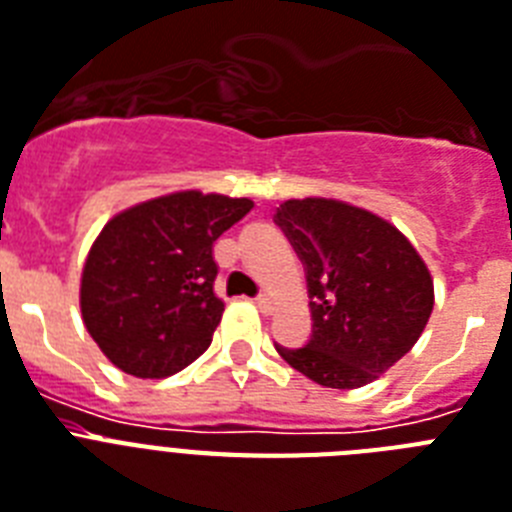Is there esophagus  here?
<instances>
[{
    "label": "esophagus",
    "mask_w": 512,
    "mask_h": 512,
    "mask_svg": "<svg viewBox=\"0 0 512 512\" xmlns=\"http://www.w3.org/2000/svg\"><path fill=\"white\" fill-rule=\"evenodd\" d=\"M255 305L260 307V313H273V299L268 297V294H260V297H255Z\"/></svg>",
    "instance_id": "obj_1"
}]
</instances>
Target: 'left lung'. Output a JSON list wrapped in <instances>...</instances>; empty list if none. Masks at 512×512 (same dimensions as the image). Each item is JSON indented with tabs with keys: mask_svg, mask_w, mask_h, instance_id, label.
Instances as JSON below:
<instances>
[{
	"mask_svg": "<svg viewBox=\"0 0 512 512\" xmlns=\"http://www.w3.org/2000/svg\"><path fill=\"white\" fill-rule=\"evenodd\" d=\"M305 265L313 336L281 347L294 371L328 389L376 381L413 350L434 310V281L389 223L339 199H286L273 215Z\"/></svg>",
	"mask_w": 512,
	"mask_h": 512,
	"instance_id": "1",
	"label": "left lung"
}]
</instances>
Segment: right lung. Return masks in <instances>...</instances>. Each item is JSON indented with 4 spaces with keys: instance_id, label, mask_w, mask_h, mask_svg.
<instances>
[{
    "instance_id": "obj_1",
    "label": "right lung",
    "mask_w": 512,
    "mask_h": 512,
    "mask_svg": "<svg viewBox=\"0 0 512 512\" xmlns=\"http://www.w3.org/2000/svg\"><path fill=\"white\" fill-rule=\"evenodd\" d=\"M252 207L247 197L191 189L107 220L83 265L81 315L112 365L165 378L210 347L223 315L213 244Z\"/></svg>"
}]
</instances>
